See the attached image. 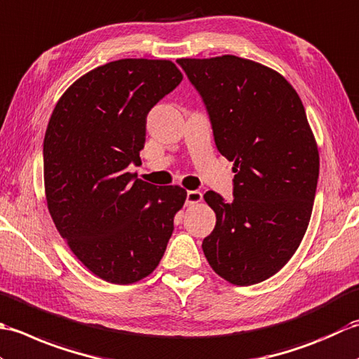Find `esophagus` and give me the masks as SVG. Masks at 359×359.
I'll return each mask as SVG.
<instances>
[{
  "label": "esophagus",
  "instance_id": "obj_1",
  "mask_svg": "<svg viewBox=\"0 0 359 359\" xmlns=\"http://www.w3.org/2000/svg\"><path fill=\"white\" fill-rule=\"evenodd\" d=\"M203 200V194L200 190H189L186 195V204L187 206H194V204L200 203Z\"/></svg>",
  "mask_w": 359,
  "mask_h": 359
}]
</instances>
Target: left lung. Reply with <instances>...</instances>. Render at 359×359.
I'll return each mask as SVG.
<instances>
[{"instance_id": "left-lung-1", "label": "left lung", "mask_w": 359, "mask_h": 359, "mask_svg": "<svg viewBox=\"0 0 359 359\" xmlns=\"http://www.w3.org/2000/svg\"><path fill=\"white\" fill-rule=\"evenodd\" d=\"M206 105L218 151L233 161V200H204L217 223L203 240L212 269L248 287L285 266L309 228L319 151L305 108L283 76L246 58H180Z\"/></svg>"}]
</instances>
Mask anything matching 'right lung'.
<instances>
[{
    "label": "right lung",
    "instance_id": "obj_1",
    "mask_svg": "<svg viewBox=\"0 0 359 359\" xmlns=\"http://www.w3.org/2000/svg\"><path fill=\"white\" fill-rule=\"evenodd\" d=\"M182 80L170 60L122 58L76 80L43 142L49 214L76 257L109 283L153 273L187 192L127 170L144 149L147 114Z\"/></svg>",
    "mask_w": 359,
    "mask_h": 359
}]
</instances>
